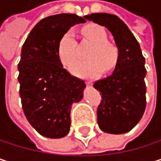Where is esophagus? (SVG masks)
Wrapping results in <instances>:
<instances>
[{
	"instance_id": "esophagus-1",
	"label": "esophagus",
	"mask_w": 161,
	"mask_h": 161,
	"mask_svg": "<svg viewBox=\"0 0 161 161\" xmlns=\"http://www.w3.org/2000/svg\"><path fill=\"white\" fill-rule=\"evenodd\" d=\"M91 84H92L91 81H86V86H91Z\"/></svg>"
}]
</instances>
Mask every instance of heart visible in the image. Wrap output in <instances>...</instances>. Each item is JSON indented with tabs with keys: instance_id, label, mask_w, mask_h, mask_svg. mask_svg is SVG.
<instances>
[{
	"instance_id": "b5f03b06",
	"label": "heart",
	"mask_w": 161,
	"mask_h": 161,
	"mask_svg": "<svg viewBox=\"0 0 161 161\" xmlns=\"http://www.w3.org/2000/svg\"><path fill=\"white\" fill-rule=\"evenodd\" d=\"M84 34L93 47L86 56L88 59L78 61L72 67L73 74L82 77H96L104 69L112 70L116 62L117 50L113 44L107 42L105 30L102 26L90 24L84 28ZM58 54L60 62L66 67L72 66L76 60V42L73 31H68L59 40Z\"/></svg>"
}]
</instances>
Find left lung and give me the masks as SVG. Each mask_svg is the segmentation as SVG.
Wrapping results in <instances>:
<instances>
[{"mask_svg": "<svg viewBox=\"0 0 161 161\" xmlns=\"http://www.w3.org/2000/svg\"><path fill=\"white\" fill-rule=\"evenodd\" d=\"M84 17L107 28L118 50L112 74L93 85L103 99L97 110L99 127L111 134L126 133L138 124L146 106L145 58L138 41L118 16L95 13Z\"/></svg>", "mask_w": 161, "mask_h": 161, "instance_id": "8db88e82", "label": "left lung"}]
</instances>
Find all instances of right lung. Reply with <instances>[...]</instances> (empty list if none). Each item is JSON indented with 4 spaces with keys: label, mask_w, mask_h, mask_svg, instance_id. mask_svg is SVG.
Here are the masks:
<instances>
[{
    "label": "right lung",
    "mask_w": 161,
    "mask_h": 161,
    "mask_svg": "<svg viewBox=\"0 0 161 161\" xmlns=\"http://www.w3.org/2000/svg\"><path fill=\"white\" fill-rule=\"evenodd\" d=\"M85 22L75 14L47 16L35 25L22 47L17 66L22 108L45 137L58 139L69 133L72 104L83 98L86 84L63 68L58 47L71 27Z\"/></svg>",
    "instance_id": "1"
}]
</instances>
